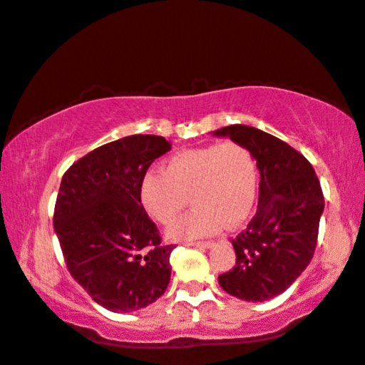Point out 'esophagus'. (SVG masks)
I'll return each mask as SVG.
<instances>
[{
	"label": "esophagus",
	"mask_w": 365,
	"mask_h": 365,
	"mask_svg": "<svg viewBox=\"0 0 365 365\" xmlns=\"http://www.w3.org/2000/svg\"><path fill=\"white\" fill-rule=\"evenodd\" d=\"M188 245L197 247V249H210L213 244L212 242H192V244H188Z\"/></svg>",
	"instance_id": "obj_1"
}]
</instances>
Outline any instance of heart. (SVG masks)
Returning a JSON list of instances; mask_svg holds the SVG:
<instances>
[{"mask_svg":"<svg viewBox=\"0 0 365 365\" xmlns=\"http://www.w3.org/2000/svg\"><path fill=\"white\" fill-rule=\"evenodd\" d=\"M257 190L255 157L245 145L227 140L182 150L165 162L162 172H148L140 183V203L150 218L168 227L190 197L192 212L170 235L193 239L240 227L254 210Z\"/></svg>","mask_w":365,"mask_h":365,"instance_id":"1","label":"heart"}]
</instances>
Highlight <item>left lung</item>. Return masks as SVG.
Masks as SVG:
<instances>
[{
  "label": "left lung",
  "instance_id": "8db88e82",
  "mask_svg": "<svg viewBox=\"0 0 365 365\" xmlns=\"http://www.w3.org/2000/svg\"><path fill=\"white\" fill-rule=\"evenodd\" d=\"M250 150L260 172L259 207L232 245L235 265L218 275L233 297L264 302L285 292L312 260L324 195L307 158L274 135L247 125L215 130Z\"/></svg>",
  "mask_w": 365,
  "mask_h": 365
}]
</instances>
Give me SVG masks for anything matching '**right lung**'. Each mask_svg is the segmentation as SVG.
Returning a JSON list of instances; mask_svg holds the SVG:
<instances>
[{
  "instance_id": "right-lung-1",
  "label": "right lung",
  "mask_w": 365,
  "mask_h": 365,
  "mask_svg": "<svg viewBox=\"0 0 365 365\" xmlns=\"http://www.w3.org/2000/svg\"><path fill=\"white\" fill-rule=\"evenodd\" d=\"M172 148L157 135L115 140L71 165L61 178L53 225L68 272L111 312H133L162 297L170 254L140 203L150 165Z\"/></svg>"
}]
</instances>
